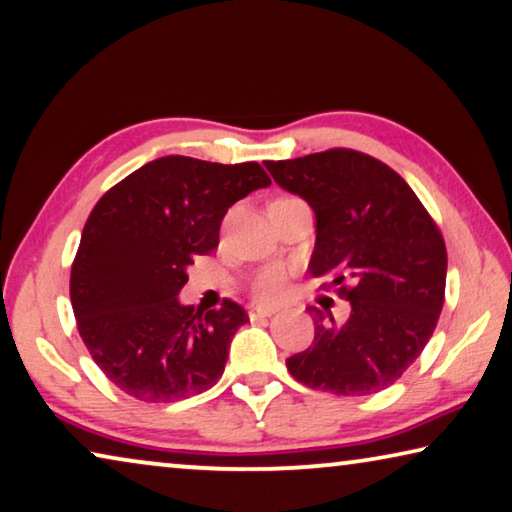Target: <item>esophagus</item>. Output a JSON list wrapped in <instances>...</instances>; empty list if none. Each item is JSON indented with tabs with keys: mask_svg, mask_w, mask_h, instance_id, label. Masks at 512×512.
<instances>
[{
	"mask_svg": "<svg viewBox=\"0 0 512 512\" xmlns=\"http://www.w3.org/2000/svg\"><path fill=\"white\" fill-rule=\"evenodd\" d=\"M274 316V309L270 306H249V318L256 320V318H270Z\"/></svg>",
	"mask_w": 512,
	"mask_h": 512,
	"instance_id": "34e87169",
	"label": "esophagus"
}]
</instances>
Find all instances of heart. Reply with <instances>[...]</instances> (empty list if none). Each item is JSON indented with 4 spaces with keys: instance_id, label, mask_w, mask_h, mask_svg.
<instances>
[{
    "instance_id": "heart-1",
    "label": "heart",
    "mask_w": 512,
    "mask_h": 512,
    "mask_svg": "<svg viewBox=\"0 0 512 512\" xmlns=\"http://www.w3.org/2000/svg\"><path fill=\"white\" fill-rule=\"evenodd\" d=\"M288 283V270L283 265H267L254 279V295L263 302H272L283 295Z\"/></svg>"
}]
</instances>
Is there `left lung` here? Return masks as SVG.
<instances>
[{"instance_id":"1","label":"left lung","mask_w":512,"mask_h":512,"mask_svg":"<svg viewBox=\"0 0 512 512\" xmlns=\"http://www.w3.org/2000/svg\"><path fill=\"white\" fill-rule=\"evenodd\" d=\"M316 212L311 277L350 302L336 322L311 306L316 336L286 359L306 387L371 396L400 380L435 332L446 290L442 231L387 164L352 148L265 162Z\"/></svg>"}]
</instances>
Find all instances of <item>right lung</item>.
<instances>
[{"label":"right lung","mask_w":512,"mask_h":512,"mask_svg":"<svg viewBox=\"0 0 512 512\" xmlns=\"http://www.w3.org/2000/svg\"><path fill=\"white\" fill-rule=\"evenodd\" d=\"M272 180L258 162L167 155L100 196L70 267V304L91 359L128 396L174 403L210 389L249 322L238 302H178L194 256L212 254L235 201Z\"/></svg>","instance_id":"obj_1"}]
</instances>
